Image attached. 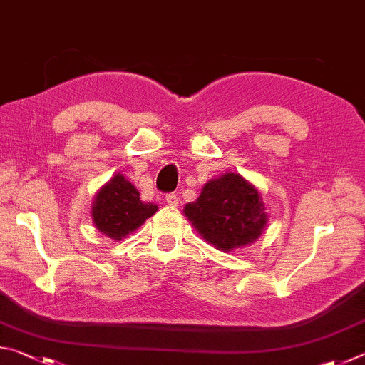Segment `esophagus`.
<instances>
[{
    "instance_id": "esophagus-1",
    "label": "esophagus",
    "mask_w": 365,
    "mask_h": 365,
    "mask_svg": "<svg viewBox=\"0 0 365 365\" xmlns=\"http://www.w3.org/2000/svg\"><path fill=\"white\" fill-rule=\"evenodd\" d=\"M165 202H168L169 206H177L178 205V195L169 193L168 196H165Z\"/></svg>"
}]
</instances>
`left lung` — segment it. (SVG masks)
I'll return each mask as SVG.
<instances>
[{"label": "left lung", "mask_w": 365, "mask_h": 365, "mask_svg": "<svg viewBox=\"0 0 365 365\" xmlns=\"http://www.w3.org/2000/svg\"><path fill=\"white\" fill-rule=\"evenodd\" d=\"M183 212L202 238L225 252L255 242L267 224L257 190L238 174L206 183L197 201Z\"/></svg>", "instance_id": "1"}]
</instances>
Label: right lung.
<instances>
[{
	"label": "right lung",
	"mask_w": 365,
	"mask_h": 365,
	"mask_svg": "<svg viewBox=\"0 0 365 365\" xmlns=\"http://www.w3.org/2000/svg\"><path fill=\"white\" fill-rule=\"evenodd\" d=\"M156 211V205L140 200L138 190L130 182L115 175L98 191L93 202V222L106 237L122 240Z\"/></svg>",
	"instance_id": "right-lung-1"
}]
</instances>
